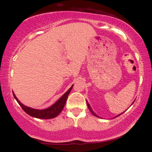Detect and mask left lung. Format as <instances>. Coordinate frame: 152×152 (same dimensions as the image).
I'll return each instance as SVG.
<instances>
[{
    "mask_svg": "<svg viewBox=\"0 0 152 152\" xmlns=\"http://www.w3.org/2000/svg\"><path fill=\"white\" fill-rule=\"evenodd\" d=\"M133 103H134V102H133ZM133 103H132V104H133ZM87 106H88V109H89V110H90L91 113V114H93V115H94V116H96V117H99V116H97V115H96V114H95V113H94V111H93V110H92V109H91V106H90V105H89V104H88V102H87ZM123 114V113H121V114ZM121 114H118V116H116V117H117V116H120V115H121Z\"/></svg>",
    "mask_w": 152,
    "mask_h": 152,
    "instance_id": "left-lung-1",
    "label": "left lung"
}]
</instances>
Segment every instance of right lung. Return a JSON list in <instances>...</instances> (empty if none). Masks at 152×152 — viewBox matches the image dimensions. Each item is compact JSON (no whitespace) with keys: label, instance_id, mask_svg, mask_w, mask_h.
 Instances as JSON below:
<instances>
[{"label":"right lung","instance_id":"right-lung-1","mask_svg":"<svg viewBox=\"0 0 152 152\" xmlns=\"http://www.w3.org/2000/svg\"><path fill=\"white\" fill-rule=\"evenodd\" d=\"M73 86H74V85H73ZM73 86H71V88L55 103V104H53L51 106H50L49 108H47V109L42 110L32 109V108L24 106L23 104H22L21 103L19 102L18 99H17L16 96H15V95L13 92V96H14V98L15 99V100H16L17 102L18 103L19 105L21 106L23 110L25 111L26 114H28V115H30L31 116H33V117L35 118H42V119H49V118L56 117V116L61 112L64 106H65L66 100H67L68 98V96H69V93H70L71 89H72Z\"/></svg>","mask_w":152,"mask_h":152}]
</instances>
